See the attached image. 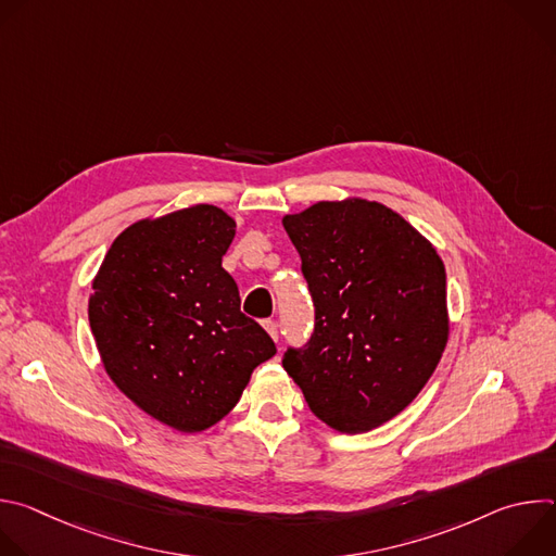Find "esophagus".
<instances>
[{
    "label": "esophagus",
    "instance_id": "obj_1",
    "mask_svg": "<svg viewBox=\"0 0 556 556\" xmlns=\"http://www.w3.org/2000/svg\"><path fill=\"white\" fill-rule=\"evenodd\" d=\"M264 330L270 334V339L277 343L279 341V328L275 321H264Z\"/></svg>",
    "mask_w": 556,
    "mask_h": 556
}]
</instances>
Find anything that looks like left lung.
Wrapping results in <instances>:
<instances>
[{
  "instance_id": "left-lung-1",
  "label": "left lung",
  "mask_w": 556,
  "mask_h": 556,
  "mask_svg": "<svg viewBox=\"0 0 556 556\" xmlns=\"http://www.w3.org/2000/svg\"><path fill=\"white\" fill-rule=\"evenodd\" d=\"M281 222L314 301V332L286 352L283 369L328 427L371 431L416 399L442 358L444 264L380 202H316Z\"/></svg>"
}]
</instances>
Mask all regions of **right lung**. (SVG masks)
Masks as SVG:
<instances>
[{
    "label": "right lung",
    "mask_w": 556,
    "mask_h": 556,
    "mask_svg": "<svg viewBox=\"0 0 556 556\" xmlns=\"http://www.w3.org/2000/svg\"><path fill=\"white\" fill-rule=\"evenodd\" d=\"M235 226L213 204L134 222L92 283L90 328L108 376L136 407L182 433L219 422L277 352L222 268Z\"/></svg>",
    "instance_id": "add662e5"
}]
</instances>
